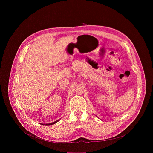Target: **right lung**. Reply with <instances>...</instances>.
I'll use <instances>...</instances> for the list:
<instances>
[{
  "mask_svg": "<svg viewBox=\"0 0 153 153\" xmlns=\"http://www.w3.org/2000/svg\"><path fill=\"white\" fill-rule=\"evenodd\" d=\"M59 120H56V121H55V122H53V123H45V124H44L45 125H53V124H54V123H57V122H59ZM43 125V124H42Z\"/></svg>",
  "mask_w": 153,
  "mask_h": 153,
  "instance_id": "add662e5",
  "label": "right lung"
}]
</instances>
